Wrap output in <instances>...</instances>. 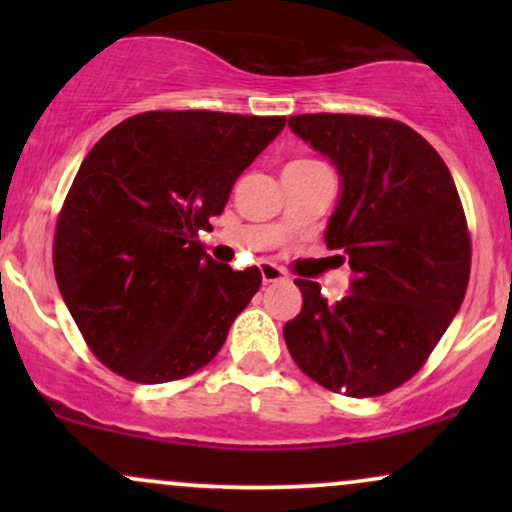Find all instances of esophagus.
Here are the masks:
<instances>
[{"label": "esophagus", "instance_id": "1", "mask_svg": "<svg viewBox=\"0 0 512 512\" xmlns=\"http://www.w3.org/2000/svg\"><path fill=\"white\" fill-rule=\"evenodd\" d=\"M260 274H262L264 284H274V281H284L286 279L284 269L276 267V264H272V262H262L260 264Z\"/></svg>", "mask_w": 512, "mask_h": 512}]
</instances>
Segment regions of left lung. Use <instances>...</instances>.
Here are the masks:
<instances>
[{
    "label": "left lung",
    "instance_id": "left-lung-1",
    "mask_svg": "<svg viewBox=\"0 0 512 512\" xmlns=\"http://www.w3.org/2000/svg\"><path fill=\"white\" fill-rule=\"evenodd\" d=\"M289 127L337 168L325 243L354 276L334 303L317 281L296 279L303 308L284 325L286 346L327 390L385 395L424 366L467 291L472 248L457 187L402 122L317 113L293 115Z\"/></svg>",
    "mask_w": 512,
    "mask_h": 512
}]
</instances>
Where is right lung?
<instances>
[{"instance_id": "1", "label": "right lung", "mask_w": 512, "mask_h": 512, "mask_svg": "<svg viewBox=\"0 0 512 512\" xmlns=\"http://www.w3.org/2000/svg\"><path fill=\"white\" fill-rule=\"evenodd\" d=\"M286 117L156 110L88 151L55 233V276L84 339L144 385L185 378L219 354L262 284L197 240Z\"/></svg>"}]
</instances>
